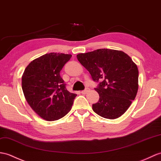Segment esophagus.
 Returning <instances> with one entry per match:
<instances>
[{
    "mask_svg": "<svg viewBox=\"0 0 161 161\" xmlns=\"http://www.w3.org/2000/svg\"><path fill=\"white\" fill-rule=\"evenodd\" d=\"M88 91H89V89L86 88V89H85L84 91H82L81 92V94H83V95H85V94H86V93H88Z\"/></svg>",
    "mask_w": 161,
    "mask_h": 161,
    "instance_id": "obj_1",
    "label": "esophagus"
}]
</instances>
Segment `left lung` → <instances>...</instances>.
I'll use <instances>...</instances> for the list:
<instances>
[{
	"mask_svg": "<svg viewBox=\"0 0 161 161\" xmlns=\"http://www.w3.org/2000/svg\"><path fill=\"white\" fill-rule=\"evenodd\" d=\"M77 59L95 81L99 93L93 111L108 119L120 117L135 99L139 88V70L128 55L121 51L101 48L77 55Z\"/></svg>",
	"mask_w": 161,
	"mask_h": 161,
	"instance_id": "obj_1",
	"label": "left lung"
}]
</instances>
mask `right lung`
Segmentation results:
<instances>
[{
	"label": "right lung",
	"instance_id": "1",
	"mask_svg": "<svg viewBox=\"0 0 161 161\" xmlns=\"http://www.w3.org/2000/svg\"><path fill=\"white\" fill-rule=\"evenodd\" d=\"M70 54L50 53L33 59L22 76V88L32 110L46 121H56L71 110L77 96L67 91L61 70Z\"/></svg>",
	"mask_w": 161,
	"mask_h": 161
}]
</instances>
